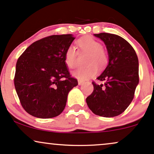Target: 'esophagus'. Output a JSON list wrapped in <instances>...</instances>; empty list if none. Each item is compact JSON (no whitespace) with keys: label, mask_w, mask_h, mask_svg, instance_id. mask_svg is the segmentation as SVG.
I'll list each match as a JSON object with an SVG mask.
<instances>
[{"label":"esophagus","mask_w":154,"mask_h":154,"mask_svg":"<svg viewBox=\"0 0 154 154\" xmlns=\"http://www.w3.org/2000/svg\"><path fill=\"white\" fill-rule=\"evenodd\" d=\"M83 83H84V82H83V81L79 80H79H78V85H82Z\"/></svg>","instance_id":"1"}]
</instances>
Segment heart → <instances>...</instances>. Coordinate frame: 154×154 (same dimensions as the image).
<instances>
[{
	"label": "heart",
	"mask_w": 154,
	"mask_h": 154,
	"mask_svg": "<svg viewBox=\"0 0 154 154\" xmlns=\"http://www.w3.org/2000/svg\"><path fill=\"white\" fill-rule=\"evenodd\" d=\"M79 50L88 53L85 63L87 66L78 68L72 75L76 78L86 80L94 77L98 72V67L103 69L108 63V55L103 49L102 44L90 36H85L77 41ZM76 52L75 47L69 46L65 52V63L70 69L76 67Z\"/></svg>",
	"instance_id": "heart-1"
}]
</instances>
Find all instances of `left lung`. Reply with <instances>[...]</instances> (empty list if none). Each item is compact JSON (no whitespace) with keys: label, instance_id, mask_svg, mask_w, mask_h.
Returning a JSON list of instances; mask_svg holds the SVG:
<instances>
[{"label":"left lung","instance_id":"8db88e82","mask_svg":"<svg viewBox=\"0 0 154 154\" xmlns=\"http://www.w3.org/2000/svg\"><path fill=\"white\" fill-rule=\"evenodd\" d=\"M104 42L109 63L97 79L93 82V92L87 97L90 110L96 115L114 117L123 113L133 100L139 82V60L129 42L117 35L102 32L94 34Z\"/></svg>","mask_w":154,"mask_h":154}]
</instances>
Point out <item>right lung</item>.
Masks as SVG:
<instances>
[{
    "label": "right lung",
    "mask_w": 154,
    "mask_h": 154,
    "mask_svg": "<svg viewBox=\"0 0 154 154\" xmlns=\"http://www.w3.org/2000/svg\"><path fill=\"white\" fill-rule=\"evenodd\" d=\"M72 34L55 35L33 42L17 60L15 88L23 109L37 118L60 115L69 91L78 85L69 75L65 52Z\"/></svg>",
    "instance_id": "add662e5"
}]
</instances>
